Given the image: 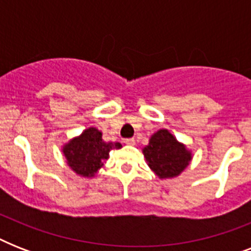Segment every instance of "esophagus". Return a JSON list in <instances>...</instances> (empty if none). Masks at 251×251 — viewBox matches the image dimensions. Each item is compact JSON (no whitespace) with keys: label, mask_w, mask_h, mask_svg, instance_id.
Wrapping results in <instances>:
<instances>
[{"label":"esophagus","mask_w":251,"mask_h":251,"mask_svg":"<svg viewBox=\"0 0 251 251\" xmlns=\"http://www.w3.org/2000/svg\"><path fill=\"white\" fill-rule=\"evenodd\" d=\"M125 143L129 146H134L135 145V139L134 138H127V139H125Z\"/></svg>","instance_id":"obj_1"}]
</instances>
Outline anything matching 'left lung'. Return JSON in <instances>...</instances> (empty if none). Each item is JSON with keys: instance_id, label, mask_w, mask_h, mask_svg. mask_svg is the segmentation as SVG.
<instances>
[{"instance_id": "1", "label": "left lung", "mask_w": 251, "mask_h": 251, "mask_svg": "<svg viewBox=\"0 0 251 251\" xmlns=\"http://www.w3.org/2000/svg\"><path fill=\"white\" fill-rule=\"evenodd\" d=\"M143 155L159 178L177 177L191 160L190 151L165 129L153 134L143 149Z\"/></svg>"}]
</instances>
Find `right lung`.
Masks as SVG:
<instances>
[{"mask_svg":"<svg viewBox=\"0 0 251 251\" xmlns=\"http://www.w3.org/2000/svg\"><path fill=\"white\" fill-rule=\"evenodd\" d=\"M121 143L105 142L102 139L101 131L95 127H88L64 146V155L68 160L69 167L76 175L83 177H92L104 161L109 157V152L113 149H121Z\"/></svg>","mask_w":251,"mask_h":251,"instance_id":"1","label":"right lung"}]
</instances>
